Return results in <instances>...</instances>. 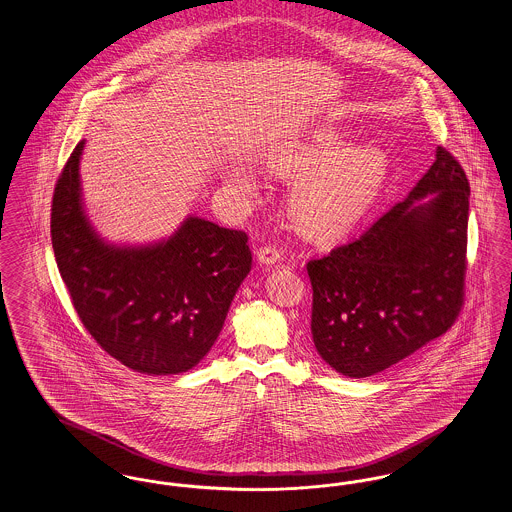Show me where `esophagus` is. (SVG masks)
<instances>
[{
    "mask_svg": "<svg viewBox=\"0 0 512 512\" xmlns=\"http://www.w3.org/2000/svg\"><path fill=\"white\" fill-rule=\"evenodd\" d=\"M282 259V249L278 246H263L257 249V261L261 265H274Z\"/></svg>",
    "mask_w": 512,
    "mask_h": 512,
    "instance_id": "1",
    "label": "esophagus"
}]
</instances>
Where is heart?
<instances>
[{
	"mask_svg": "<svg viewBox=\"0 0 512 512\" xmlns=\"http://www.w3.org/2000/svg\"><path fill=\"white\" fill-rule=\"evenodd\" d=\"M272 169L282 175L309 173L295 186L293 213L308 234L337 238L356 225L379 196L389 177V158L381 148H350L335 129L314 131L307 141L278 150ZM226 175L234 183L253 188L255 179L242 165Z\"/></svg>",
	"mask_w": 512,
	"mask_h": 512,
	"instance_id": "heart-1",
	"label": "heart"
}]
</instances>
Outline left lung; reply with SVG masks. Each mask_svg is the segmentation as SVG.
<instances>
[{
	"mask_svg": "<svg viewBox=\"0 0 512 512\" xmlns=\"http://www.w3.org/2000/svg\"><path fill=\"white\" fill-rule=\"evenodd\" d=\"M469 198L463 167L438 146L404 202L360 238L308 261L310 331L326 364L369 377L453 326L463 307Z\"/></svg>",
	"mask_w": 512,
	"mask_h": 512,
	"instance_id": "1",
	"label": "left lung"
}]
</instances>
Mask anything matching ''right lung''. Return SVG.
I'll return each mask as SVG.
<instances>
[{"instance_id":"add662e5","label":"right lung","mask_w":512,"mask_h":512,"mask_svg":"<svg viewBox=\"0 0 512 512\" xmlns=\"http://www.w3.org/2000/svg\"><path fill=\"white\" fill-rule=\"evenodd\" d=\"M78 143L55 184L51 240L85 329L112 358L146 375L194 368L217 341L251 270L247 234L188 217L158 244L114 246L89 223Z\"/></svg>"}]
</instances>
